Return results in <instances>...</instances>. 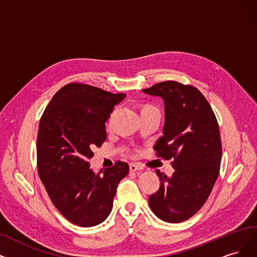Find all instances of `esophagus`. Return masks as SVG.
<instances>
[{
  "mask_svg": "<svg viewBox=\"0 0 257 257\" xmlns=\"http://www.w3.org/2000/svg\"><path fill=\"white\" fill-rule=\"evenodd\" d=\"M142 170V167L140 166V164H137V163H131L130 164V171L131 172H136V171H140Z\"/></svg>",
  "mask_w": 257,
  "mask_h": 257,
  "instance_id": "obj_1",
  "label": "esophagus"
}]
</instances>
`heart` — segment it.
Masks as SVG:
<instances>
[{"label":"heart","mask_w":257,"mask_h":257,"mask_svg":"<svg viewBox=\"0 0 257 257\" xmlns=\"http://www.w3.org/2000/svg\"><path fill=\"white\" fill-rule=\"evenodd\" d=\"M151 107H153V106H146L145 108H151Z\"/></svg>","instance_id":"obj_1"}]
</instances>
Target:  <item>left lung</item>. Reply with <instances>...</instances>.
Masks as SVG:
<instances>
[{"mask_svg":"<svg viewBox=\"0 0 257 257\" xmlns=\"http://www.w3.org/2000/svg\"><path fill=\"white\" fill-rule=\"evenodd\" d=\"M164 101L163 135L154 146L156 156L173 159L172 177L156 171L159 190L149 204L158 218L171 223L189 219L207 201L219 175V126L207 99L192 85L164 81L142 89Z\"/></svg>","mask_w":257,"mask_h":257,"instance_id":"1","label":"left lung"}]
</instances>
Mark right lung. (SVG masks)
<instances>
[{"mask_svg":"<svg viewBox=\"0 0 257 257\" xmlns=\"http://www.w3.org/2000/svg\"><path fill=\"white\" fill-rule=\"evenodd\" d=\"M124 98L125 94L75 82L57 91L40 119V179L58 211L80 227H94L106 219L118 183L128 174L126 162L116 161L103 174H95L88 162L93 148L106 139L109 114Z\"/></svg>","mask_w":257,"mask_h":257,"instance_id":"obj_1","label":"right lung"}]
</instances>
